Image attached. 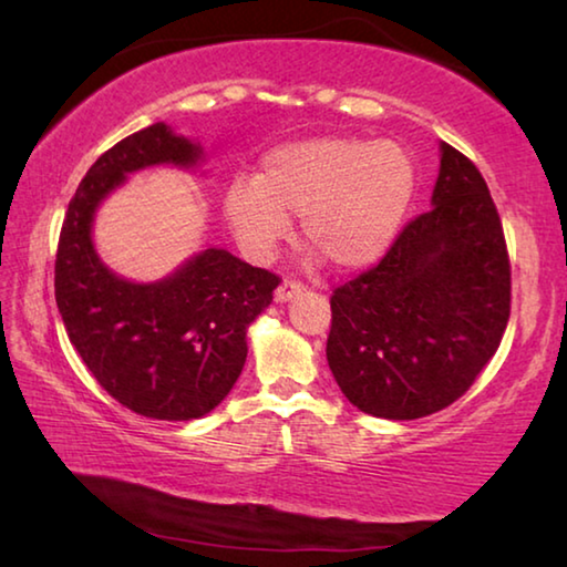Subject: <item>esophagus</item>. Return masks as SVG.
<instances>
[{
  "label": "esophagus",
  "instance_id": "obj_1",
  "mask_svg": "<svg viewBox=\"0 0 567 567\" xmlns=\"http://www.w3.org/2000/svg\"><path fill=\"white\" fill-rule=\"evenodd\" d=\"M302 290H305V287L300 282L282 280L280 287H277V290H275V300L277 302H290V300H295V297H300Z\"/></svg>",
  "mask_w": 567,
  "mask_h": 567
}]
</instances>
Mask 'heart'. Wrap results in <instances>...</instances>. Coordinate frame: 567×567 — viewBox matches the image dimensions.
<instances>
[{
    "mask_svg": "<svg viewBox=\"0 0 567 567\" xmlns=\"http://www.w3.org/2000/svg\"><path fill=\"white\" fill-rule=\"evenodd\" d=\"M417 189L410 150L395 140L312 137L265 155L255 179L227 185L223 213L252 257H270L302 217V239L340 272L388 255Z\"/></svg>",
    "mask_w": 567,
    "mask_h": 567,
    "instance_id": "heart-1",
    "label": "heart"
}]
</instances>
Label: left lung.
Listing matches in <instances>:
<instances>
[{
    "label": "left lung",
    "mask_w": 567,
    "mask_h": 567,
    "mask_svg": "<svg viewBox=\"0 0 567 567\" xmlns=\"http://www.w3.org/2000/svg\"><path fill=\"white\" fill-rule=\"evenodd\" d=\"M430 207L330 300L328 364L342 395L372 417L417 420L455 402L511 318V262L491 189L445 142Z\"/></svg>",
    "instance_id": "8db88e82"
}]
</instances>
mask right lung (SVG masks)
<instances>
[{
  "label": "right lung",
  "mask_w": 567,
  "mask_h": 567,
  "mask_svg": "<svg viewBox=\"0 0 567 567\" xmlns=\"http://www.w3.org/2000/svg\"><path fill=\"white\" fill-rule=\"evenodd\" d=\"M199 142L155 122L94 162L66 209L54 265L64 330L100 385L155 420L213 412L247 360V328L272 302L280 277L205 247L152 282L110 270L94 247V217L130 175L150 167L199 169Z\"/></svg>",
  "instance_id": "1"
}]
</instances>
